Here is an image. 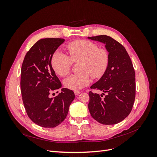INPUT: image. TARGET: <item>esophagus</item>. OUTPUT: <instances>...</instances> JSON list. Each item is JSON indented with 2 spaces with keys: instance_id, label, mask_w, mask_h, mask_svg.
Instances as JSON below:
<instances>
[{
  "instance_id": "1",
  "label": "esophagus",
  "mask_w": 157,
  "mask_h": 157,
  "mask_svg": "<svg viewBox=\"0 0 157 157\" xmlns=\"http://www.w3.org/2000/svg\"><path fill=\"white\" fill-rule=\"evenodd\" d=\"M74 93H75V94L76 95V96H78V94H80V91H75Z\"/></svg>"
}]
</instances>
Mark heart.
Here are the masks:
<instances>
[{
    "label": "heart",
    "mask_w": 157,
    "mask_h": 157,
    "mask_svg": "<svg viewBox=\"0 0 157 157\" xmlns=\"http://www.w3.org/2000/svg\"><path fill=\"white\" fill-rule=\"evenodd\" d=\"M66 48L70 58L59 51L54 52L52 57V67L57 75L65 77L70 72L73 61H81V72L71 75L65 79L63 83L66 88L77 91L89 84L90 75L96 78L105 73L109 61V53L105 49L99 48L96 43L86 40L71 42Z\"/></svg>",
    "instance_id": "1"
}]
</instances>
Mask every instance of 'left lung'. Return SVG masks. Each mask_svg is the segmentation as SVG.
Returning <instances> with one entry per match:
<instances>
[{
	"mask_svg": "<svg viewBox=\"0 0 157 157\" xmlns=\"http://www.w3.org/2000/svg\"><path fill=\"white\" fill-rule=\"evenodd\" d=\"M105 44L109 61L105 73L90 87L107 93L89 92L88 109L92 117L102 124H116L130 113L136 97V76L132 61L119 42L107 35L88 37Z\"/></svg>",
	"mask_w": 157,
	"mask_h": 157,
	"instance_id": "1",
	"label": "left lung"
}]
</instances>
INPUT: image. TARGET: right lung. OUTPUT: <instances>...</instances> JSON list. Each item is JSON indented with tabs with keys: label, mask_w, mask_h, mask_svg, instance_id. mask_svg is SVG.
I'll list each match as a JSON object with an SVG mask.
<instances>
[{
	"label": "right lung",
	"mask_w": 157,
	"mask_h": 157,
	"mask_svg": "<svg viewBox=\"0 0 157 157\" xmlns=\"http://www.w3.org/2000/svg\"><path fill=\"white\" fill-rule=\"evenodd\" d=\"M63 39H42L27 52L21 71V92L23 103L30 119L44 128H54L67 115L74 100L72 90L62 88L54 98L52 91L61 88V83L51 65L56 50L63 44Z\"/></svg>",
	"instance_id": "right-lung-1"
}]
</instances>
